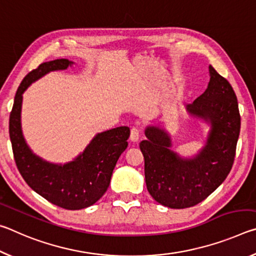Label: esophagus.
Listing matches in <instances>:
<instances>
[{
    "label": "esophagus",
    "instance_id": "34e87169",
    "mask_svg": "<svg viewBox=\"0 0 256 256\" xmlns=\"http://www.w3.org/2000/svg\"><path fill=\"white\" fill-rule=\"evenodd\" d=\"M138 138H140V131L136 128H132L131 130V134H130V140L132 142H138Z\"/></svg>",
    "mask_w": 256,
    "mask_h": 256
}]
</instances>
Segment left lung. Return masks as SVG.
<instances>
[{
	"label": "left lung",
	"instance_id": "obj_1",
	"mask_svg": "<svg viewBox=\"0 0 256 256\" xmlns=\"http://www.w3.org/2000/svg\"><path fill=\"white\" fill-rule=\"evenodd\" d=\"M208 88L186 110L210 124L206 146L193 158L170 150L172 138L159 126L146 128L140 149L144 157L146 184L156 201L172 209L202 202L226 180L235 159L240 131L237 97L230 84L209 66Z\"/></svg>",
	"mask_w": 256,
	"mask_h": 256
}]
</instances>
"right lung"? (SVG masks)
I'll return each instance as SVG.
<instances>
[{"mask_svg":"<svg viewBox=\"0 0 256 256\" xmlns=\"http://www.w3.org/2000/svg\"><path fill=\"white\" fill-rule=\"evenodd\" d=\"M72 64L66 58L50 60L24 76L14 97L8 133L16 164L26 183L55 206L80 210L92 206L105 194L116 162L128 148L130 128L120 126L98 133L84 152L64 164H50L32 154L21 130V105L26 89L46 73L66 70Z\"/></svg>","mask_w":256,"mask_h":256,"instance_id":"1","label":"right lung"}]
</instances>
